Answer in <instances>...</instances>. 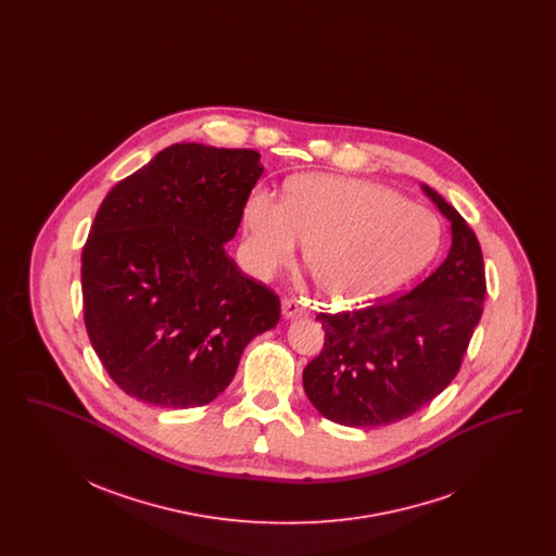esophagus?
Returning a JSON list of instances; mask_svg holds the SVG:
<instances>
[{"instance_id":"obj_1","label":"esophagus","mask_w":556,"mask_h":556,"mask_svg":"<svg viewBox=\"0 0 556 556\" xmlns=\"http://www.w3.org/2000/svg\"><path fill=\"white\" fill-rule=\"evenodd\" d=\"M281 313L286 318H298L306 315V308L300 300H293V298H286L283 304H281Z\"/></svg>"}]
</instances>
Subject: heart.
Returning a JSON list of instances; mask_svg holds the SVG:
<instances>
[{"mask_svg":"<svg viewBox=\"0 0 556 556\" xmlns=\"http://www.w3.org/2000/svg\"><path fill=\"white\" fill-rule=\"evenodd\" d=\"M241 220L252 275L288 265L302 241L318 288L344 304L394 290L431 261L440 241L433 214L394 189L331 175L293 179L286 202L256 189Z\"/></svg>","mask_w":556,"mask_h":556,"instance_id":"heart-1","label":"heart"}]
</instances>
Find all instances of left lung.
Here are the masks:
<instances>
[{
    "instance_id": "1",
    "label": "left lung",
    "mask_w": 556,
    "mask_h": 556,
    "mask_svg": "<svg viewBox=\"0 0 556 556\" xmlns=\"http://www.w3.org/2000/svg\"><path fill=\"white\" fill-rule=\"evenodd\" d=\"M424 191L450 220L446 261L396 300L317 317L325 345L302 383L333 424H396L431 402L456 377L483 313L485 270L476 233L438 191Z\"/></svg>"
}]
</instances>
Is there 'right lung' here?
Wrapping results in <instances>:
<instances>
[{"label": "right lung", "instance_id": "right-lung-1", "mask_svg": "<svg viewBox=\"0 0 556 556\" xmlns=\"http://www.w3.org/2000/svg\"><path fill=\"white\" fill-rule=\"evenodd\" d=\"M261 154L175 143L110 189L80 254L83 313L112 381L160 408L204 406L281 302L225 252Z\"/></svg>", "mask_w": 556, "mask_h": 556}]
</instances>
